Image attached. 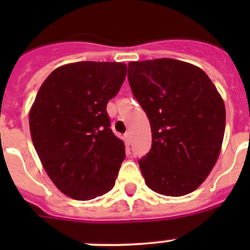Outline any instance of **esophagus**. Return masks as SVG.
I'll return each instance as SVG.
<instances>
[{
  "instance_id": "1",
  "label": "esophagus",
  "mask_w": 250,
  "mask_h": 250,
  "mask_svg": "<svg viewBox=\"0 0 250 250\" xmlns=\"http://www.w3.org/2000/svg\"><path fill=\"white\" fill-rule=\"evenodd\" d=\"M125 141L128 146L130 145V143H132V134H130V133H127V134L125 135Z\"/></svg>"
}]
</instances>
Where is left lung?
I'll return each mask as SVG.
<instances>
[{"mask_svg": "<svg viewBox=\"0 0 250 250\" xmlns=\"http://www.w3.org/2000/svg\"><path fill=\"white\" fill-rule=\"evenodd\" d=\"M128 81L152 133L150 152L139 161L146 185L165 196L191 193L220 155L223 98L202 69L169 58L130 62Z\"/></svg>", "mask_w": 250, "mask_h": 250, "instance_id": "left-lung-1", "label": "left lung"}]
</instances>
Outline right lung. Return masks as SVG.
<instances>
[{"label":"right lung","mask_w":250,"mask_h":250,"mask_svg":"<svg viewBox=\"0 0 250 250\" xmlns=\"http://www.w3.org/2000/svg\"><path fill=\"white\" fill-rule=\"evenodd\" d=\"M127 74L123 62H78L57 67L29 113L31 139L58 190L93 200L115 186L125 146L110 129L106 105Z\"/></svg>","instance_id":"1"}]
</instances>
